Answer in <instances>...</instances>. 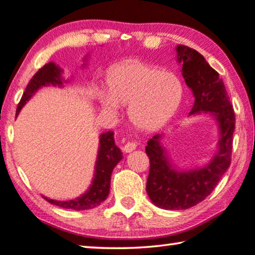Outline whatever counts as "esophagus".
<instances>
[{
  "label": "esophagus",
  "mask_w": 255,
  "mask_h": 255,
  "mask_svg": "<svg viewBox=\"0 0 255 255\" xmlns=\"http://www.w3.org/2000/svg\"><path fill=\"white\" fill-rule=\"evenodd\" d=\"M136 146H137V144L135 142H127L126 144L124 145L123 149H124V152L130 153V152L134 151V149L136 148Z\"/></svg>",
  "instance_id": "1"
}]
</instances>
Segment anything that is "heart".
<instances>
[{"instance_id": "b5f03b06", "label": "heart", "mask_w": 255, "mask_h": 255, "mask_svg": "<svg viewBox=\"0 0 255 255\" xmlns=\"http://www.w3.org/2000/svg\"><path fill=\"white\" fill-rule=\"evenodd\" d=\"M107 91L95 98L104 111L117 115L128 106L131 123L144 130L162 127L175 115L183 99V85L173 72L142 61H127L110 71Z\"/></svg>"}]
</instances>
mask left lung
Here are the masks:
<instances>
[{"label": "left lung", "instance_id": "1", "mask_svg": "<svg viewBox=\"0 0 255 255\" xmlns=\"http://www.w3.org/2000/svg\"><path fill=\"white\" fill-rule=\"evenodd\" d=\"M176 52L185 83L195 99L189 116H211L217 121L219 139L208 164L189 170L172 164L161 143L162 134L148 140L145 147L149 157L146 192L149 200L164 210L189 209L211 194L230 165L235 129V113L219 74L194 48L177 45Z\"/></svg>", "mask_w": 255, "mask_h": 255}]
</instances>
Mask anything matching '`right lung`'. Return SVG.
Wrapping results in <instances>:
<instances>
[{
  "instance_id": "obj_1",
  "label": "right lung",
  "mask_w": 255,
  "mask_h": 255,
  "mask_svg": "<svg viewBox=\"0 0 255 255\" xmlns=\"http://www.w3.org/2000/svg\"><path fill=\"white\" fill-rule=\"evenodd\" d=\"M63 70L54 62H48L40 68L28 83L26 91L23 92L17 108L15 117L19 115L22 107L29 101V99L43 86H59L62 87L63 83L68 80L62 78ZM115 132L107 131L100 136V146L95 162V171L90 188L83 195L70 201H56L43 196L50 203L58 205L63 209H70L80 211V210H90L98 207L103 201L107 200L110 192L111 173L119 161L123 159V153L115 143Z\"/></svg>"
}]
</instances>
